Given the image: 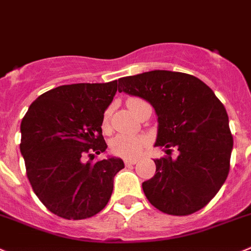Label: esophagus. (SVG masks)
Wrapping results in <instances>:
<instances>
[{
	"label": "esophagus",
	"instance_id": "34e87169",
	"mask_svg": "<svg viewBox=\"0 0 251 251\" xmlns=\"http://www.w3.org/2000/svg\"><path fill=\"white\" fill-rule=\"evenodd\" d=\"M136 160H125V166H131V165H136Z\"/></svg>",
	"mask_w": 251,
	"mask_h": 251
}]
</instances>
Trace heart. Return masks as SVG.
I'll list each match as a JSON object with an SVG mask.
<instances>
[{"instance_id": "1", "label": "heart", "mask_w": 251, "mask_h": 251, "mask_svg": "<svg viewBox=\"0 0 251 251\" xmlns=\"http://www.w3.org/2000/svg\"><path fill=\"white\" fill-rule=\"evenodd\" d=\"M144 100L139 98H130L127 100V106L135 114L136 110ZM110 118H111V106L107 107L102 114L101 127L102 130H109ZM147 145V139L144 136H135V135H118L110 141V149L115 156L124 158H135L142 152L144 147Z\"/></svg>"}]
</instances>
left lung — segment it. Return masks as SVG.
Returning a JSON list of instances; mask_svg holds the SVG:
<instances>
[{"instance_id": "left-lung-1", "label": "left lung", "mask_w": 251, "mask_h": 251, "mask_svg": "<svg viewBox=\"0 0 251 251\" xmlns=\"http://www.w3.org/2000/svg\"><path fill=\"white\" fill-rule=\"evenodd\" d=\"M119 91L149 101L157 114L156 173L142 183L149 202L171 215H188L210 202L230 168L233 136L226 110L212 89L193 75L152 70L119 79ZM179 150L177 159L170 157Z\"/></svg>"}]
</instances>
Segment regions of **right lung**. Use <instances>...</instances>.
Returning <instances> with one entry per match:
<instances>
[{"instance_id": "obj_1", "label": "right lung", "mask_w": 251, "mask_h": 251, "mask_svg": "<svg viewBox=\"0 0 251 251\" xmlns=\"http://www.w3.org/2000/svg\"><path fill=\"white\" fill-rule=\"evenodd\" d=\"M118 91V80L51 89L37 98L21 123V153L28 181L48 210L80 221L105 208L121 158L91 162L105 152L102 114ZM88 155L91 161L83 162Z\"/></svg>"}]
</instances>
